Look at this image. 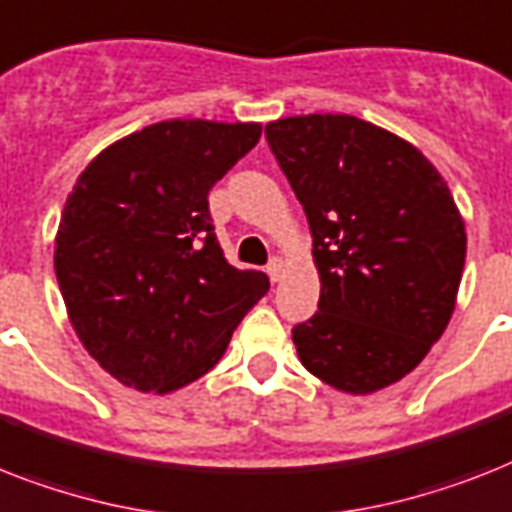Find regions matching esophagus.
<instances>
[{
	"mask_svg": "<svg viewBox=\"0 0 512 512\" xmlns=\"http://www.w3.org/2000/svg\"><path fill=\"white\" fill-rule=\"evenodd\" d=\"M284 270H286L284 260H281V257H273V260L268 263L270 281H273V284H276V281H281V278H284Z\"/></svg>",
	"mask_w": 512,
	"mask_h": 512,
	"instance_id": "34e87169",
	"label": "esophagus"
}]
</instances>
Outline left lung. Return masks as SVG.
I'll use <instances>...</instances> for the list:
<instances>
[{
	"instance_id": "obj_1",
	"label": "left lung",
	"mask_w": 512,
	"mask_h": 512,
	"mask_svg": "<svg viewBox=\"0 0 512 512\" xmlns=\"http://www.w3.org/2000/svg\"><path fill=\"white\" fill-rule=\"evenodd\" d=\"M305 207L321 278L318 313L294 326L307 371L373 394L413 371L450 323L465 223L418 147L355 115H294L265 126Z\"/></svg>"
}]
</instances>
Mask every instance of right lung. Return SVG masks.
I'll list each match as a JSON object with an SVG mask.
<instances>
[{
    "instance_id": "add662e5",
    "label": "right lung",
    "mask_w": 512,
    "mask_h": 512,
    "mask_svg": "<svg viewBox=\"0 0 512 512\" xmlns=\"http://www.w3.org/2000/svg\"><path fill=\"white\" fill-rule=\"evenodd\" d=\"M260 123L162 120L102 149L62 210L54 273L76 336L112 378L170 394L215 368L268 276L226 263L207 194Z\"/></svg>"
}]
</instances>
